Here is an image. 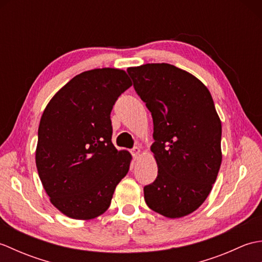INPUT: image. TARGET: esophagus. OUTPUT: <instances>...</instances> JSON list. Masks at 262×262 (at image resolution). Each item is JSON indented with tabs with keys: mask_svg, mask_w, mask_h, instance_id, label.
Wrapping results in <instances>:
<instances>
[{
	"mask_svg": "<svg viewBox=\"0 0 262 262\" xmlns=\"http://www.w3.org/2000/svg\"><path fill=\"white\" fill-rule=\"evenodd\" d=\"M132 155L134 157V159H138V157L141 155V148L140 147H134L132 149Z\"/></svg>",
	"mask_w": 262,
	"mask_h": 262,
	"instance_id": "1",
	"label": "esophagus"
}]
</instances>
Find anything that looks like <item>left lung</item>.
<instances>
[{
  "mask_svg": "<svg viewBox=\"0 0 262 262\" xmlns=\"http://www.w3.org/2000/svg\"><path fill=\"white\" fill-rule=\"evenodd\" d=\"M127 72L153 118L151 151L159 171L144 187L145 203L168 219L187 216L208 197L222 163V124L213 98L196 76L171 64Z\"/></svg>",
  "mask_w": 262,
  "mask_h": 262,
  "instance_id": "obj_1",
  "label": "left lung"
}]
</instances>
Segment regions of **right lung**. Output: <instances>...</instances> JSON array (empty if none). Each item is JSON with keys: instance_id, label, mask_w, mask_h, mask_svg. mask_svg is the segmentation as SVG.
I'll return each instance as SVG.
<instances>
[{"instance_id": "obj_1", "label": "right lung", "mask_w": 262, "mask_h": 262, "mask_svg": "<svg viewBox=\"0 0 262 262\" xmlns=\"http://www.w3.org/2000/svg\"><path fill=\"white\" fill-rule=\"evenodd\" d=\"M132 85L125 71L94 69L74 76L46 105L38 128L36 165L51 203L74 220L109 208L132 155L113 142L110 113Z\"/></svg>"}]
</instances>
